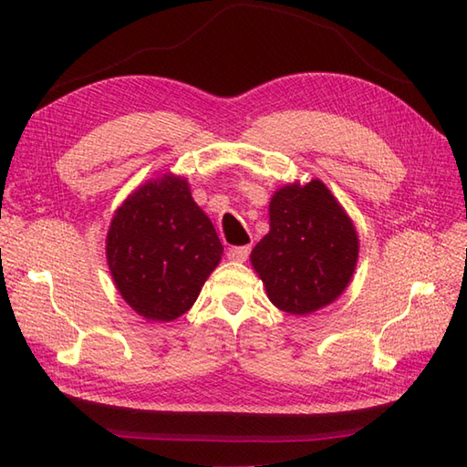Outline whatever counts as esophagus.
<instances>
[{"instance_id":"obj_1","label":"esophagus","mask_w":467,"mask_h":467,"mask_svg":"<svg viewBox=\"0 0 467 467\" xmlns=\"http://www.w3.org/2000/svg\"><path fill=\"white\" fill-rule=\"evenodd\" d=\"M249 254H251V249L249 246H231V249L226 251V256L231 261H236V263H243V261H246L249 259Z\"/></svg>"}]
</instances>
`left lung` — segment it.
<instances>
[{
	"instance_id": "left-lung-1",
	"label": "left lung",
	"mask_w": 467,
	"mask_h": 467,
	"mask_svg": "<svg viewBox=\"0 0 467 467\" xmlns=\"http://www.w3.org/2000/svg\"><path fill=\"white\" fill-rule=\"evenodd\" d=\"M271 231L251 253L276 309L306 315L349 283L359 241L349 216L321 181L285 186L269 204Z\"/></svg>"
}]
</instances>
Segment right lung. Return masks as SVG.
Instances as JSON below:
<instances>
[{
	"label": "right lung",
	"mask_w": 467,
	"mask_h": 467,
	"mask_svg": "<svg viewBox=\"0 0 467 467\" xmlns=\"http://www.w3.org/2000/svg\"><path fill=\"white\" fill-rule=\"evenodd\" d=\"M221 254V239L186 181L168 174L118 208L106 239L118 291L152 321H172L191 309Z\"/></svg>",
	"instance_id": "obj_1"
}]
</instances>
